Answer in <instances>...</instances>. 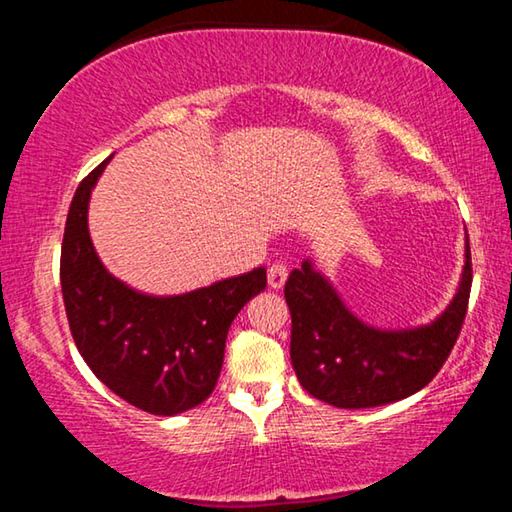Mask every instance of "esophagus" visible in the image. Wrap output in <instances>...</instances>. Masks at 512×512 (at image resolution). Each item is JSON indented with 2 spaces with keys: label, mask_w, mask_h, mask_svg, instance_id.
Wrapping results in <instances>:
<instances>
[{
  "label": "esophagus",
  "mask_w": 512,
  "mask_h": 512,
  "mask_svg": "<svg viewBox=\"0 0 512 512\" xmlns=\"http://www.w3.org/2000/svg\"><path fill=\"white\" fill-rule=\"evenodd\" d=\"M284 282H287V266L280 264V262L268 266V287L282 289Z\"/></svg>",
  "instance_id": "1"
}]
</instances>
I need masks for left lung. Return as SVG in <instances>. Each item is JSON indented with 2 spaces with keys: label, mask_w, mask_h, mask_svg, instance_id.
<instances>
[{
  "label": "left lung",
  "mask_w": 512,
  "mask_h": 512,
  "mask_svg": "<svg viewBox=\"0 0 512 512\" xmlns=\"http://www.w3.org/2000/svg\"><path fill=\"white\" fill-rule=\"evenodd\" d=\"M472 289L465 232L461 282L443 314L427 325L381 329L345 307L314 259L293 268L284 298L291 309V363L302 388L339 409H370L418 393L443 368L461 332Z\"/></svg>",
  "instance_id": "8db88e82"
}]
</instances>
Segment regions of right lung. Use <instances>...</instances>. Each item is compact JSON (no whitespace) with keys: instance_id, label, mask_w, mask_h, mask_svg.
Here are the masks:
<instances>
[{"instance_id":"right-lung-1","label":"right lung","mask_w":512,"mask_h":512,"mask_svg":"<svg viewBox=\"0 0 512 512\" xmlns=\"http://www.w3.org/2000/svg\"><path fill=\"white\" fill-rule=\"evenodd\" d=\"M103 160L69 205L60 287L74 343L90 370L121 400L153 415L194 409L212 395L225 339L241 307L266 289V268L180 296H149L112 275L88 230L92 189Z\"/></svg>"}]
</instances>
